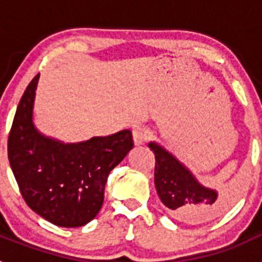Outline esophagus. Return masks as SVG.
<instances>
[{
    "instance_id": "obj_1",
    "label": "esophagus",
    "mask_w": 262,
    "mask_h": 262,
    "mask_svg": "<svg viewBox=\"0 0 262 262\" xmlns=\"http://www.w3.org/2000/svg\"><path fill=\"white\" fill-rule=\"evenodd\" d=\"M133 138L135 145H143L145 143V140H147L148 134L143 127L138 126L133 129Z\"/></svg>"
}]
</instances>
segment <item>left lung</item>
Returning a JSON list of instances; mask_svg holds the SVG:
<instances>
[{"instance_id":"8db88e82","label":"left lung","mask_w":262,"mask_h":262,"mask_svg":"<svg viewBox=\"0 0 262 262\" xmlns=\"http://www.w3.org/2000/svg\"><path fill=\"white\" fill-rule=\"evenodd\" d=\"M155 154V186L170 214L185 223H201L223 212L226 203L217 191L201 184L190 169L156 142L148 143Z\"/></svg>"}]
</instances>
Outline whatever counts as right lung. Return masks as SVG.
Returning <instances> with one entry per match:
<instances>
[{
    "instance_id": "right-lung-1",
    "label": "right lung",
    "mask_w": 262,
    "mask_h": 262,
    "mask_svg": "<svg viewBox=\"0 0 262 262\" xmlns=\"http://www.w3.org/2000/svg\"><path fill=\"white\" fill-rule=\"evenodd\" d=\"M39 75L25 90L8 143L11 170L30 209L59 227H81L97 216L110 172L134 147L129 129L62 143L34 124Z\"/></svg>"
}]
</instances>
